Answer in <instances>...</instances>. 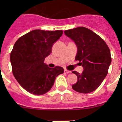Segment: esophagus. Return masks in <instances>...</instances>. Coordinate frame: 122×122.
<instances>
[{"label":"esophagus","instance_id":"obj_1","mask_svg":"<svg viewBox=\"0 0 122 122\" xmlns=\"http://www.w3.org/2000/svg\"><path fill=\"white\" fill-rule=\"evenodd\" d=\"M65 73H70L71 71H70L66 70H65Z\"/></svg>","mask_w":122,"mask_h":122}]
</instances>
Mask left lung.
Masks as SVG:
<instances>
[{
    "mask_svg": "<svg viewBox=\"0 0 122 122\" xmlns=\"http://www.w3.org/2000/svg\"><path fill=\"white\" fill-rule=\"evenodd\" d=\"M64 33L76 44L77 53L75 59L80 61L83 68L81 74L72 71L77 76L72 89L83 94L92 92L108 74L112 62L110 49L98 35L87 28H75Z\"/></svg>",
    "mask_w": 122,
    "mask_h": 122,
    "instance_id": "obj_1",
    "label": "left lung"
}]
</instances>
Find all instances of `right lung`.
Returning <instances> with one entry per match:
<instances>
[{
  "instance_id": "add662e5",
  "label": "right lung",
  "mask_w": 122,
  "mask_h": 122,
  "mask_svg": "<svg viewBox=\"0 0 122 122\" xmlns=\"http://www.w3.org/2000/svg\"><path fill=\"white\" fill-rule=\"evenodd\" d=\"M62 30H35L22 36L14 44L10 61L14 77L24 89L34 95L46 94L56 78L64 73L61 66L51 68L44 63L52 47L62 36Z\"/></svg>"
}]
</instances>
